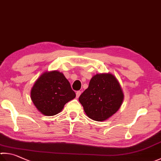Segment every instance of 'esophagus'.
<instances>
[{
  "label": "esophagus",
  "mask_w": 161,
  "mask_h": 161,
  "mask_svg": "<svg viewBox=\"0 0 161 161\" xmlns=\"http://www.w3.org/2000/svg\"><path fill=\"white\" fill-rule=\"evenodd\" d=\"M80 94H81L80 91H77V92H76V97H77V98L79 97L80 95Z\"/></svg>",
  "instance_id": "1"
}]
</instances>
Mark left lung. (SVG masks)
Here are the masks:
<instances>
[{"instance_id": "left-lung-1", "label": "left lung", "mask_w": 161, "mask_h": 161, "mask_svg": "<svg viewBox=\"0 0 161 161\" xmlns=\"http://www.w3.org/2000/svg\"><path fill=\"white\" fill-rule=\"evenodd\" d=\"M123 93L116 78L111 74H96L79 97V102L91 119L103 121L120 108Z\"/></svg>"}]
</instances>
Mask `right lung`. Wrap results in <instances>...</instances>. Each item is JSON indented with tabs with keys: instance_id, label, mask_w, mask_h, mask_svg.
Returning <instances> with one entry per match:
<instances>
[{
	"instance_id": "obj_1",
	"label": "right lung",
	"mask_w": 161,
	"mask_h": 161,
	"mask_svg": "<svg viewBox=\"0 0 161 161\" xmlns=\"http://www.w3.org/2000/svg\"><path fill=\"white\" fill-rule=\"evenodd\" d=\"M75 93L62 73L45 72L36 81L31 92L32 102L45 116H54L61 111Z\"/></svg>"
}]
</instances>
